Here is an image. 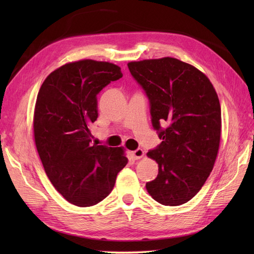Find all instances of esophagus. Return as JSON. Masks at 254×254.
I'll return each mask as SVG.
<instances>
[{
	"label": "esophagus",
	"instance_id": "1",
	"mask_svg": "<svg viewBox=\"0 0 254 254\" xmlns=\"http://www.w3.org/2000/svg\"><path fill=\"white\" fill-rule=\"evenodd\" d=\"M131 155H132V157H133L135 160H137V159H140V158H142V157L144 156V151H143V149H141V148H137V149H135V150H133V151L131 152Z\"/></svg>",
	"mask_w": 254,
	"mask_h": 254
}]
</instances>
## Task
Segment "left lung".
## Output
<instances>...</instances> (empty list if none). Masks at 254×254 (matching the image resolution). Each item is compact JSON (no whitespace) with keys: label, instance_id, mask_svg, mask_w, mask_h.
Returning <instances> with one entry per match:
<instances>
[{"label":"left lung","instance_id":"1","mask_svg":"<svg viewBox=\"0 0 254 254\" xmlns=\"http://www.w3.org/2000/svg\"><path fill=\"white\" fill-rule=\"evenodd\" d=\"M150 106L151 124L162 140L147 156L157 161V178L146 183L161 204L193 198L210 176L219 148L220 104L206 76L189 64L164 57L128 64Z\"/></svg>","mask_w":254,"mask_h":254}]
</instances>
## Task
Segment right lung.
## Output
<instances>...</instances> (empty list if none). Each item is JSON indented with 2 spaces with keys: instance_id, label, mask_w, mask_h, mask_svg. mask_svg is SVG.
Segmentation results:
<instances>
[{
  "instance_id": "obj_1",
  "label": "right lung",
  "mask_w": 254,
  "mask_h": 254,
  "mask_svg": "<svg viewBox=\"0 0 254 254\" xmlns=\"http://www.w3.org/2000/svg\"><path fill=\"white\" fill-rule=\"evenodd\" d=\"M110 63L80 60L52 72L42 83L34 114L36 147L50 181L68 202L91 206L108 196L128 159L122 147L91 144L97 94L122 78Z\"/></svg>"
}]
</instances>
